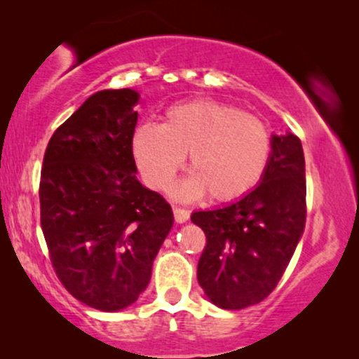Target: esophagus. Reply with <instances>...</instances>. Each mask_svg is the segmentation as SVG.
Wrapping results in <instances>:
<instances>
[{"label": "esophagus", "instance_id": "34e87169", "mask_svg": "<svg viewBox=\"0 0 359 359\" xmlns=\"http://www.w3.org/2000/svg\"><path fill=\"white\" fill-rule=\"evenodd\" d=\"M173 214H175V220H176V222H180V224H183L189 219V210H186L183 208H178V205H175V208H173Z\"/></svg>", "mask_w": 359, "mask_h": 359}]
</instances>
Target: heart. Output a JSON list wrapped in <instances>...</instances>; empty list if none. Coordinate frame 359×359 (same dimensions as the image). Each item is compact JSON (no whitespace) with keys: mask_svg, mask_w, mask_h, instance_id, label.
I'll return each mask as SVG.
<instances>
[{"mask_svg":"<svg viewBox=\"0 0 359 359\" xmlns=\"http://www.w3.org/2000/svg\"><path fill=\"white\" fill-rule=\"evenodd\" d=\"M134 154L155 189H165L189 154L193 175L178 193L194 198L209 191L214 201L250 193L266 171L271 134L258 117L227 102L196 100L171 106L163 124L145 122L135 132Z\"/></svg>","mask_w":359,"mask_h":359,"instance_id":"1","label":"heart"}]
</instances>
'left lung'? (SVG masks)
<instances>
[{"mask_svg":"<svg viewBox=\"0 0 359 359\" xmlns=\"http://www.w3.org/2000/svg\"><path fill=\"white\" fill-rule=\"evenodd\" d=\"M262 183L240 201L198 210L205 233L198 281L220 309L240 311L266 299L292 258L306 225V160L299 137L274 135Z\"/></svg>","mask_w":359,"mask_h":359,"instance_id":"left-lung-1","label":"left lung"}]
</instances>
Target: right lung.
Masks as SVG:
<instances>
[{"label":"right lung","mask_w":359,"mask_h":359,"mask_svg":"<svg viewBox=\"0 0 359 359\" xmlns=\"http://www.w3.org/2000/svg\"><path fill=\"white\" fill-rule=\"evenodd\" d=\"M139 95L97 91L53 132L39 184L41 227L58 279L97 311L139 299L173 225L171 205L135 178Z\"/></svg>","instance_id":"obj_1"}]
</instances>
